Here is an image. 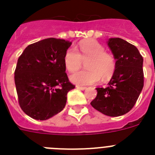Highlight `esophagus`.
Instances as JSON below:
<instances>
[{"label": "esophagus", "instance_id": "1", "mask_svg": "<svg viewBox=\"0 0 155 155\" xmlns=\"http://www.w3.org/2000/svg\"><path fill=\"white\" fill-rule=\"evenodd\" d=\"M76 87L78 89H80V90H85L86 89V87H84V86H79V85H77Z\"/></svg>", "mask_w": 155, "mask_h": 155}]
</instances>
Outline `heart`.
Listing matches in <instances>:
<instances>
[{"mask_svg": "<svg viewBox=\"0 0 155 155\" xmlns=\"http://www.w3.org/2000/svg\"><path fill=\"white\" fill-rule=\"evenodd\" d=\"M85 61L87 70L75 72L70 80L77 85L96 84L100 81H106L113 76L116 69V62L113 56L105 52V47L94 39L81 42L76 50L69 48L65 52L64 63L69 72H74Z\"/></svg>", "mask_w": 155, "mask_h": 155, "instance_id": "1", "label": "heart"}]
</instances>
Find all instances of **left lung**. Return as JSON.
Masks as SVG:
<instances>
[{
    "mask_svg": "<svg viewBox=\"0 0 155 155\" xmlns=\"http://www.w3.org/2000/svg\"><path fill=\"white\" fill-rule=\"evenodd\" d=\"M108 46L116 60V69L107 87H97L93 108L109 116L130 111L143 87V57L137 48L120 38H110Z\"/></svg>",
    "mask_w": 155,
    "mask_h": 155,
    "instance_id": "1",
    "label": "left lung"
}]
</instances>
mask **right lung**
<instances>
[{
	"mask_svg": "<svg viewBox=\"0 0 155 155\" xmlns=\"http://www.w3.org/2000/svg\"><path fill=\"white\" fill-rule=\"evenodd\" d=\"M72 42L49 38L27 46L18 60L15 83L20 107L37 120L51 118L64 109L67 94L75 86L64 63Z\"/></svg>",
	"mask_w": 155,
	"mask_h": 155,
	"instance_id": "obj_1",
	"label": "right lung"
}]
</instances>
